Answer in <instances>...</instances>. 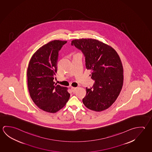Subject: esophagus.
Instances as JSON below:
<instances>
[{
	"instance_id": "34e87169",
	"label": "esophagus",
	"mask_w": 152,
	"mask_h": 152,
	"mask_svg": "<svg viewBox=\"0 0 152 152\" xmlns=\"http://www.w3.org/2000/svg\"><path fill=\"white\" fill-rule=\"evenodd\" d=\"M77 88V87H71V90H72V92L75 93V91H76Z\"/></svg>"
}]
</instances>
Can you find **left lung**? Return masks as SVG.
Returning <instances> with one entry per match:
<instances>
[{"label":"left lung","mask_w":152,"mask_h":152,"mask_svg":"<svg viewBox=\"0 0 152 152\" xmlns=\"http://www.w3.org/2000/svg\"><path fill=\"white\" fill-rule=\"evenodd\" d=\"M71 45L83 53L86 69L91 71L95 80L92 87L86 88L83 103L91 110H104L115 102L123 87V67L119 56L112 47L95 39H75Z\"/></svg>","instance_id":"obj_1"}]
</instances>
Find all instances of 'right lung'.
I'll use <instances>...</instances> for the list:
<instances>
[{
    "label": "right lung",
    "mask_w": 152,
    "mask_h": 152,
    "mask_svg": "<svg viewBox=\"0 0 152 152\" xmlns=\"http://www.w3.org/2000/svg\"><path fill=\"white\" fill-rule=\"evenodd\" d=\"M67 41L54 40L34 54L28 67V88L31 98L39 109L55 113L69 99L67 88L53 81L57 72L58 53Z\"/></svg>",
    "instance_id": "add662e5"
}]
</instances>
